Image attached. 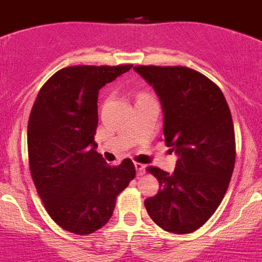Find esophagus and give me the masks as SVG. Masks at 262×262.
<instances>
[{
    "mask_svg": "<svg viewBox=\"0 0 262 262\" xmlns=\"http://www.w3.org/2000/svg\"><path fill=\"white\" fill-rule=\"evenodd\" d=\"M136 172H138V176H143L145 173V165L142 163H135Z\"/></svg>",
    "mask_w": 262,
    "mask_h": 262,
    "instance_id": "1",
    "label": "esophagus"
}]
</instances>
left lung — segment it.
<instances>
[{
	"label": "left lung",
	"instance_id": "left-lung-1",
	"mask_svg": "<svg viewBox=\"0 0 262 262\" xmlns=\"http://www.w3.org/2000/svg\"><path fill=\"white\" fill-rule=\"evenodd\" d=\"M154 86L164 113V138L178 156L174 172L149 166L159 181L144 206L152 221L172 233L198 230L221 205L235 166V129L222 90L186 67L138 66Z\"/></svg>",
	"mask_w": 262,
	"mask_h": 262
}]
</instances>
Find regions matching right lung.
I'll use <instances>...</instances> for the list:
<instances>
[{"instance_id": "obj_1", "label": "right lung", "mask_w": 262, "mask_h": 262, "mask_svg": "<svg viewBox=\"0 0 262 262\" xmlns=\"http://www.w3.org/2000/svg\"><path fill=\"white\" fill-rule=\"evenodd\" d=\"M133 68L75 66L41 86L27 126L32 181L62 230L89 235L110 221L117 196L136 174L129 159L110 166L96 151L98 93Z\"/></svg>"}]
</instances>
